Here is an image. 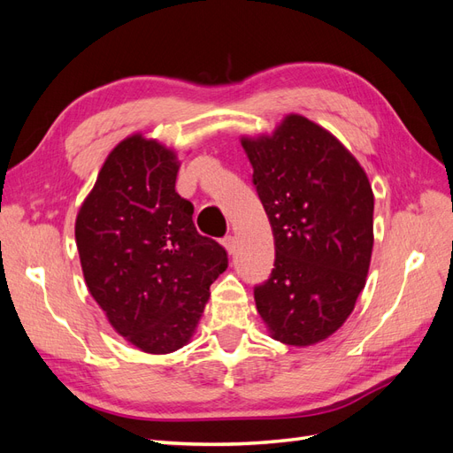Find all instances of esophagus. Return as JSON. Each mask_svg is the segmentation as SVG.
<instances>
[{"mask_svg": "<svg viewBox=\"0 0 453 453\" xmlns=\"http://www.w3.org/2000/svg\"><path fill=\"white\" fill-rule=\"evenodd\" d=\"M223 245H225V250L232 255V253L236 251V238H234V236H230V234H228V236H225V238H223Z\"/></svg>", "mask_w": 453, "mask_h": 453, "instance_id": "obj_1", "label": "esophagus"}]
</instances>
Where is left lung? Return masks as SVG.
<instances>
[{
  "mask_svg": "<svg viewBox=\"0 0 453 453\" xmlns=\"http://www.w3.org/2000/svg\"><path fill=\"white\" fill-rule=\"evenodd\" d=\"M242 145L276 245L270 278L255 287L257 310L272 338L315 344L338 331L365 287L372 188L349 150L300 115Z\"/></svg>",
  "mask_w": 453,
  "mask_h": 453,
  "instance_id": "obj_1",
  "label": "left lung"
}]
</instances>
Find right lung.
I'll return each instance as SVG.
<instances>
[{
  "instance_id": "right-lung-1",
  "label": "right lung",
  "mask_w": 453,
  "mask_h": 453,
  "mask_svg": "<svg viewBox=\"0 0 453 453\" xmlns=\"http://www.w3.org/2000/svg\"><path fill=\"white\" fill-rule=\"evenodd\" d=\"M173 150L140 134L120 142L81 205L75 240L85 281L119 334L147 353L183 348L228 266L175 193Z\"/></svg>"
}]
</instances>
